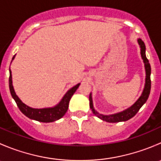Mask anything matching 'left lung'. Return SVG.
Returning <instances> with one entry per match:
<instances>
[{"label":"left lung","instance_id":"1","mask_svg":"<svg viewBox=\"0 0 161 161\" xmlns=\"http://www.w3.org/2000/svg\"><path fill=\"white\" fill-rule=\"evenodd\" d=\"M138 43H139V46H140V50H141V56H142L143 62L145 63V69H146V84H145V88H144L143 92H142V95L139 97V100L131 107L129 109L125 110V111L120 112V113L115 114L112 115H103L97 113L95 111L92 106V95L91 92L90 94V107L92 110L93 114L96 116L98 117L101 120L108 122L114 123V122H120V121H125L129 120L130 118L134 117L135 115L137 114V112L139 111L141 107L147 102V99H148L149 95L151 89V80H150V74H151V68L150 64L149 63V60L147 58L146 56V46L144 42L142 41L141 39L138 40Z\"/></svg>","mask_w":161,"mask_h":161}]
</instances>
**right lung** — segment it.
<instances>
[{"instance_id":"1","label":"right lung","mask_w":161,"mask_h":161,"mask_svg":"<svg viewBox=\"0 0 161 161\" xmlns=\"http://www.w3.org/2000/svg\"><path fill=\"white\" fill-rule=\"evenodd\" d=\"M14 56L12 58V60L14 59ZM9 72H10V76H9V89H10V92L11 94V97L15 101L16 104H17L18 108H19L21 112L25 116L28 117L29 118L32 120H36V121H40V122H52V121H55L57 120L60 119L62 118L64 114H65L66 111H68L69 108V103L70 101L71 97L73 94L75 93L78 87L79 86L80 84H77L74 87L70 89L67 92V93L64 96L62 100H61L59 103L54 108H43V109H35V108H32L25 105V103H22L20 100V99L18 97L14 92V88L12 86V81H11V71L9 69Z\"/></svg>"}]
</instances>
